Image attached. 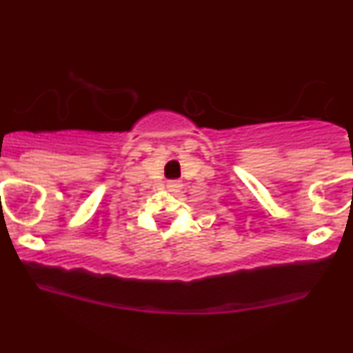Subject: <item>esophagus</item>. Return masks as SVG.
<instances>
[{"mask_svg":"<svg viewBox=\"0 0 353 353\" xmlns=\"http://www.w3.org/2000/svg\"><path fill=\"white\" fill-rule=\"evenodd\" d=\"M165 189H168L169 192H172V194L181 192V189H182V182H181V181H169V182H168V185H165Z\"/></svg>","mask_w":353,"mask_h":353,"instance_id":"esophagus-1","label":"esophagus"}]
</instances>
